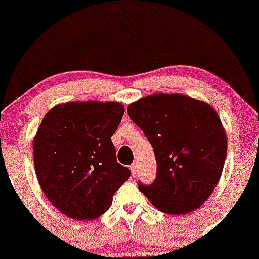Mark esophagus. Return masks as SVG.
<instances>
[{"label":"esophagus","instance_id":"obj_1","mask_svg":"<svg viewBox=\"0 0 259 259\" xmlns=\"http://www.w3.org/2000/svg\"><path fill=\"white\" fill-rule=\"evenodd\" d=\"M130 169H131V173H132V176H136V175H137L138 168H137V165H136V164L131 165V166H130Z\"/></svg>","mask_w":259,"mask_h":259}]
</instances>
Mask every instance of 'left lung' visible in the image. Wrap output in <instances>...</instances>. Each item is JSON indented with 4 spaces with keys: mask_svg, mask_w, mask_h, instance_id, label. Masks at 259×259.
I'll return each instance as SVG.
<instances>
[{
    "mask_svg": "<svg viewBox=\"0 0 259 259\" xmlns=\"http://www.w3.org/2000/svg\"><path fill=\"white\" fill-rule=\"evenodd\" d=\"M127 113L143 130L157 159V177L139 190L159 211L186 214L199 208L217 186L228 141L217 112L186 95L152 94Z\"/></svg>",
    "mask_w": 259,
    "mask_h": 259,
    "instance_id": "8db88e82",
    "label": "left lung"
}]
</instances>
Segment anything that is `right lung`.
Returning a JSON list of instances; mask_svg holds the SVG:
<instances>
[{
  "label": "right lung",
  "mask_w": 259,
  "mask_h": 259,
  "mask_svg": "<svg viewBox=\"0 0 259 259\" xmlns=\"http://www.w3.org/2000/svg\"><path fill=\"white\" fill-rule=\"evenodd\" d=\"M123 113L119 102L73 101L56 105L41 121L33 141L35 172L47 199L67 217H100L130 178L111 140Z\"/></svg>",
  "instance_id": "right-lung-1"
}]
</instances>
